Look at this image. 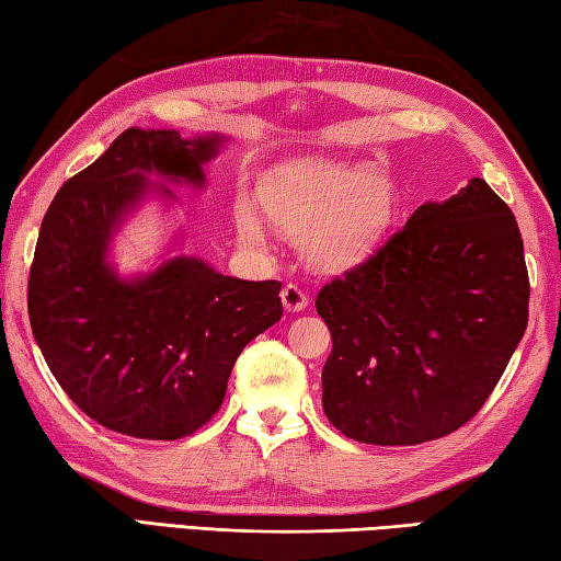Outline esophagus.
I'll use <instances>...</instances> for the list:
<instances>
[{"label": "esophagus", "instance_id": "1", "mask_svg": "<svg viewBox=\"0 0 561 561\" xmlns=\"http://www.w3.org/2000/svg\"><path fill=\"white\" fill-rule=\"evenodd\" d=\"M282 304L287 311H304L309 307V297H307V291L299 287V284L289 282L287 287L282 289Z\"/></svg>", "mask_w": 561, "mask_h": 561}]
</instances>
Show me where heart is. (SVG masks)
Listing matches in <instances>:
<instances>
[{"label":"heart","mask_w":561,"mask_h":561,"mask_svg":"<svg viewBox=\"0 0 561 561\" xmlns=\"http://www.w3.org/2000/svg\"><path fill=\"white\" fill-rule=\"evenodd\" d=\"M262 201L270 216L294 238H307L311 260L343 270L378 248L397 216V188L385 171L333 161H301L267 179ZM240 232L260 240V220L245 213Z\"/></svg>","instance_id":"b5f03b06"}]
</instances>
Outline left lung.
Returning a JSON list of instances; mask_svg holds the SVG:
<instances>
[{
	"label": "left lung",
	"instance_id": "obj_1",
	"mask_svg": "<svg viewBox=\"0 0 561 561\" xmlns=\"http://www.w3.org/2000/svg\"><path fill=\"white\" fill-rule=\"evenodd\" d=\"M529 277L513 210L483 179L424 203L368 260L331 279L323 412L348 439L434 442L473 420L527 329Z\"/></svg>",
	"mask_w": 561,
	"mask_h": 561
}]
</instances>
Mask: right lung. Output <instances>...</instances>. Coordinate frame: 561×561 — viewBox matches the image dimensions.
I'll list each match as a JSON object with an SVG mask.
<instances>
[{
  "label": "right lung",
  "instance_id": "add662e5",
  "mask_svg": "<svg viewBox=\"0 0 561 561\" xmlns=\"http://www.w3.org/2000/svg\"><path fill=\"white\" fill-rule=\"evenodd\" d=\"M218 141L129 127L60 186L41 222L26 294L34 339L70 400L110 432L157 442L198 432L242 348L282 319L277 279L174 257L122 282L107 264L112 230L151 188L147 174L201 186Z\"/></svg>",
  "mask_w": 561,
  "mask_h": 561
}]
</instances>
